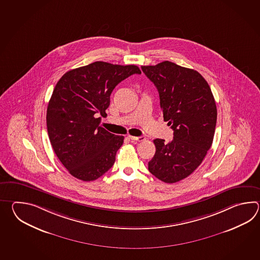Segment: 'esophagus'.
Listing matches in <instances>:
<instances>
[{"label":"esophagus","instance_id":"esophagus-1","mask_svg":"<svg viewBox=\"0 0 260 260\" xmlns=\"http://www.w3.org/2000/svg\"><path fill=\"white\" fill-rule=\"evenodd\" d=\"M128 138H130L131 140H134V141H143L145 140V137H133V136H128Z\"/></svg>","mask_w":260,"mask_h":260}]
</instances>
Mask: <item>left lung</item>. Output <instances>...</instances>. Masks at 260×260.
Listing matches in <instances>:
<instances>
[{
  "label": "left lung",
  "mask_w": 260,
  "mask_h": 260,
  "mask_svg": "<svg viewBox=\"0 0 260 260\" xmlns=\"http://www.w3.org/2000/svg\"><path fill=\"white\" fill-rule=\"evenodd\" d=\"M141 69L158 90L164 120L174 130L169 143L153 140L156 151L149 171L164 182L176 183L194 172L211 148L217 117L215 99L194 70L170 61Z\"/></svg>",
  "instance_id": "obj_1"
}]
</instances>
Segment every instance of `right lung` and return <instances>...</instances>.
Here are the masks:
<instances>
[{
    "instance_id": "1",
    "label": "right lung",
    "mask_w": 260,
    "mask_h": 260,
    "mask_svg": "<svg viewBox=\"0 0 260 260\" xmlns=\"http://www.w3.org/2000/svg\"><path fill=\"white\" fill-rule=\"evenodd\" d=\"M133 74L135 65L96 61L66 72L55 84L46 111L50 142L69 173L83 181H93L115 161L123 137L100 126L111 94L117 84Z\"/></svg>"
}]
</instances>
